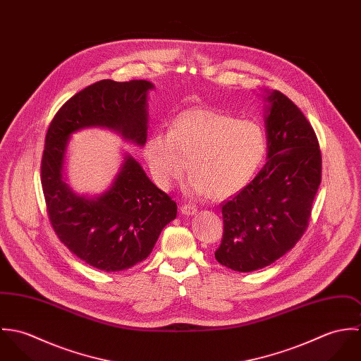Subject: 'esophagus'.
<instances>
[{"label": "esophagus", "mask_w": 361, "mask_h": 361, "mask_svg": "<svg viewBox=\"0 0 361 361\" xmlns=\"http://www.w3.org/2000/svg\"><path fill=\"white\" fill-rule=\"evenodd\" d=\"M180 212L183 215H195L197 212V208L195 206H190V204H183L180 207Z\"/></svg>", "instance_id": "obj_1"}]
</instances>
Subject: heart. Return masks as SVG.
<instances>
[{
    "mask_svg": "<svg viewBox=\"0 0 361 361\" xmlns=\"http://www.w3.org/2000/svg\"><path fill=\"white\" fill-rule=\"evenodd\" d=\"M267 153V137L255 121L212 109L190 108L178 114L169 132H153L143 157L155 183L169 190L182 178L189 157L192 171L185 190L195 197L224 200L245 189Z\"/></svg>",
    "mask_w": 361,
    "mask_h": 361,
    "instance_id": "heart-1",
    "label": "heart"
}]
</instances>
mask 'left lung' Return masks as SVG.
<instances>
[{
  "label": "left lung",
  "instance_id": "8db88e82",
  "mask_svg": "<svg viewBox=\"0 0 361 361\" xmlns=\"http://www.w3.org/2000/svg\"><path fill=\"white\" fill-rule=\"evenodd\" d=\"M267 162L221 204L224 235L215 258L238 271L261 269L285 256L309 226L321 183V152L307 118L278 90L267 92Z\"/></svg>",
  "mask_w": 361,
  "mask_h": 361
}]
</instances>
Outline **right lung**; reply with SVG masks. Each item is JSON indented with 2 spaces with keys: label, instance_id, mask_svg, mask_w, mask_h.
I'll use <instances>...</instances> for the list:
<instances>
[{
  "label": "right lung",
  "instance_id": "right-lung-1",
  "mask_svg": "<svg viewBox=\"0 0 361 361\" xmlns=\"http://www.w3.org/2000/svg\"><path fill=\"white\" fill-rule=\"evenodd\" d=\"M152 89L147 80H100L63 104L46 135L42 186L52 229L76 257L105 272L128 269L149 257L178 207L129 154L103 195H76L62 176L68 142L72 133L99 126L143 146Z\"/></svg>",
  "mask_w": 361,
  "mask_h": 361
}]
</instances>
